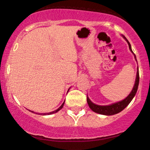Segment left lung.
<instances>
[{
	"instance_id": "left-lung-1",
	"label": "left lung",
	"mask_w": 150,
	"mask_h": 150,
	"mask_svg": "<svg viewBox=\"0 0 150 150\" xmlns=\"http://www.w3.org/2000/svg\"><path fill=\"white\" fill-rule=\"evenodd\" d=\"M123 37H124L125 40H126L127 42L128 43L130 50L133 53V50H132L131 49V45H130L128 40L126 39L125 36H123ZM133 55H134V57L136 60V55H135L134 53H133ZM139 83V67H138V71H137V74H136V81H135L134 86H133L131 92L130 93V94H129L125 99H124V100H122V101L114 103V104L108 105H96L94 104V103H93L90 100V99L88 97V95H87V103H88V106H89L90 108H91L93 111L95 112V113H97V114H103V115H107V116L114 115V114H118V113L121 112L122 110H124V109L128 105L129 103L131 102V100H133V98L134 97V96L136 95V92H137Z\"/></svg>"
}]
</instances>
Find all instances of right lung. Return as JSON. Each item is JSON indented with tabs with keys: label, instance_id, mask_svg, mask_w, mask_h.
Here are the masks:
<instances>
[{
	"label": "right lung",
	"instance_id": "right-lung-1",
	"mask_svg": "<svg viewBox=\"0 0 150 150\" xmlns=\"http://www.w3.org/2000/svg\"><path fill=\"white\" fill-rule=\"evenodd\" d=\"M64 102H65V101H64ZM64 103H62V105H61L60 107H59V108L57 109V110H54V111L50 112V113H44V114H42V115H50V114H55V113H56V112H58V111H59V110H60L61 109H62V108H63V106H64ZM31 112H33V111H31Z\"/></svg>",
	"mask_w": 150,
	"mask_h": 150
}]
</instances>
